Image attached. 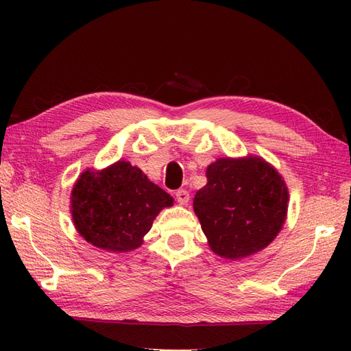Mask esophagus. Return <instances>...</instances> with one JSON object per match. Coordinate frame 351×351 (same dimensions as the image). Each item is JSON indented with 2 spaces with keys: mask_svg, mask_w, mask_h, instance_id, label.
Returning a JSON list of instances; mask_svg holds the SVG:
<instances>
[{
  "mask_svg": "<svg viewBox=\"0 0 351 351\" xmlns=\"http://www.w3.org/2000/svg\"><path fill=\"white\" fill-rule=\"evenodd\" d=\"M175 196H176V200H178V202H180L181 205H187V204H189L190 195H189V191H187V190H178Z\"/></svg>",
  "mask_w": 351,
  "mask_h": 351,
  "instance_id": "34e87169",
  "label": "esophagus"
}]
</instances>
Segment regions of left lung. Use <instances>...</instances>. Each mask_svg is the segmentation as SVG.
Returning <instances> with one entry per match:
<instances>
[{
  "mask_svg": "<svg viewBox=\"0 0 351 351\" xmlns=\"http://www.w3.org/2000/svg\"><path fill=\"white\" fill-rule=\"evenodd\" d=\"M206 180L193 208L208 244L219 256H250L280 232L288 211V189L279 171L261 156L219 158L208 166Z\"/></svg>",
  "mask_w": 351,
  "mask_h": 351,
  "instance_id": "left-lung-1",
  "label": "left lung"
}]
</instances>
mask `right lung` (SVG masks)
I'll return each instance as SVG.
<instances>
[{"mask_svg": "<svg viewBox=\"0 0 351 351\" xmlns=\"http://www.w3.org/2000/svg\"><path fill=\"white\" fill-rule=\"evenodd\" d=\"M173 197L147 180L138 167L117 161L104 170H86L73 185L71 213L78 234L107 252H130Z\"/></svg>", "mask_w": 351, "mask_h": 351, "instance_id": "add662e5", "label": "right lung"}]
</instances>
